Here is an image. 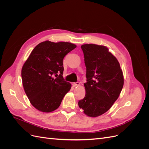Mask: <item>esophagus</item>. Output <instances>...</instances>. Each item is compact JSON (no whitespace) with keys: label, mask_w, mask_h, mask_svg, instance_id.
<instances>
[{"label":"esophagus","mask_w":149,"mask_h":149,"mask_svg":"<svg viewBox=\"0 0 149 149\" xmlns=\"http://www.w3.org/2000/svg\"><path fill=\"white\" fill-rule=\"evenodd\" d=\"M79 82H77V83H74L73 84V87H76V86H79Z\"/></svg>","instance_id":"1"}]
</instances>
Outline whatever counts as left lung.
Listing matches in <instances>:
<instances>
[{
  "label": "left lung",
  "instance_id": "left-lung-1",
  "mask_svg": "<svg viewBox=\"0 0 149 149\" xmlns=\"http://www.w3.org/2000/svg\"><path fill=\"white\" fill-rule=\"evenodd\" d=\"M86 67V94L78 106L84 113L96 118L109 110L118 100L124 85L123 70L107 47L95 44L81 45Z\"/></svg>",
  "mask_w": 149,
  "mask_h": 149
}]
</instances>
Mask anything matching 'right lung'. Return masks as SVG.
<instances>
[{
  "label": "right lung",
  "mask_w": 149,
  "mask_h": 149,
  "mask_svg": "<svg viewBox=\"0 0 149 149\" xmlns=\"http://www.w3.org/2000/svg\"><path fill=\"white\" fill-rule=\"evenodd\" d=\"M76 47L69 42L39 43L31 52L22 68L24 91L34 107L43 112L58 109L71 84L63 77V60Z\"/></svg>",
  "instance_id": "obj_1"
}]
</instances>
